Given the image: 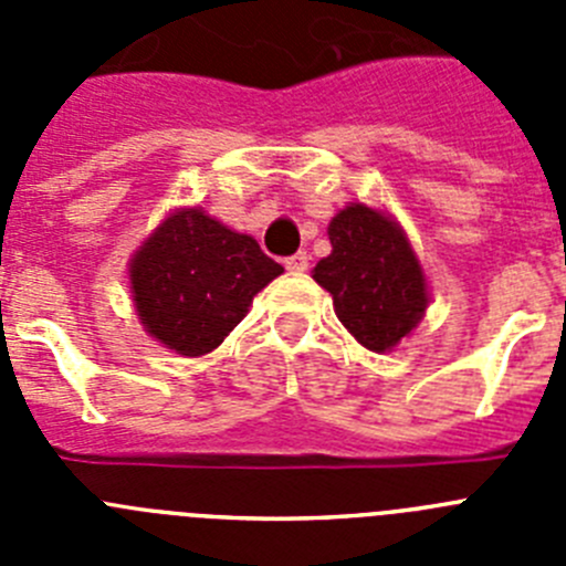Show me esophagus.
I'll return each instance as SVG.
<instances>
[{
  "label": "esophagus",
  "mask_w": 566,
  "mask_h": 566,
  "mask_svg": "<svg viewBox=\"0 0 566 566\" xmlns=\"http://www.w3.org/2000/svg\"><path fill=\"white\" fill-rule=\"evenodd\" d=\"M286 269H289V272H294V274L306 272V269H308V254L306 252H297V254H292V258H286Z\"/></svg>",
  "instance_id": "1"
}]
</instances>
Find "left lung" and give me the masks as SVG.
<instances>
[{
	"label": "left lung",
	"instance_id": "left-lung-1",
	"mask_svg": "<svg viewBox=\"0 0 566 566\" xmlns=\"http://www.w3.org/2000/svg\"><path fill=\"white\" fill-rule=\"evenodd\" d=\"M332 254L312 277L334 297L339 323L368 352H391L428 308L422 263L391 214L348 203L328 223Z\"/></svg>",
	"mask_w": 566,
	"mask_h": 566
}]
</instances>
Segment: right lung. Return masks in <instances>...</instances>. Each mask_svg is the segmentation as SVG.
Masks as SVG:
<instances>
[{
    "label": "right lung",
    "instance_id": "add662e5",
    "mask_svg": "<svg viewBox=\"0 0 566 566\" xmlns=\"http://www.w3.org/2000/svg\"><path fill=\"white\" fill-rule=\"evenodd\" d=\"M283 266L258 240L201 207L175 209L129 260V289L144 332L181 357H201L247 317L252 297Z\"/></svg>",
    "mask_w": 566,
    "mask_h": 566
}]
</instances>
